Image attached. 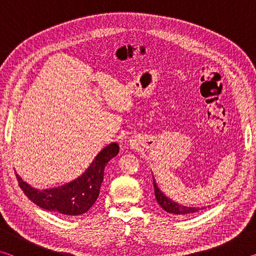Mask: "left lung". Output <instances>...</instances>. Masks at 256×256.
I'll use <instances>...</instances> for the list:
<instances>
[{
  "label": "left lung",
  "mask_w": 256,
  "mask_h": 256,
  "mask_svg": "<svg viewBox=\"0 0 256 256\" xmlns=\"http://www.w3.org/2000/svg\"><path fill=\"white\" fill-rule=\"evenodd\" d=\"M154 196H156V198H157L158 204L162 206L164 211H167L168 214L188 216V214H196V212L201 210L200 208H190V206H180L178 203L170 200V198H166V196H164L162 190L157 188V185L154 183Z\"/></svg>",
  "instance_id": "8db88e82"
}]
</instances>
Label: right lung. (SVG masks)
Here are the masks:
<instances>
[{
  "instance_id": "right-lung-1",
  "label": "right lung",
  "mask_w": 256,
  "mask_h": 256,
  "mask_svg": "<svg viewBox=\"0 0 256 256\" xmlns=\"http://www.w3.org/2000/svg\"><path fill=\"white\" fill-rule=\"evenodd\" d=\"M118 144H112L98 154L88 170L79 178L58 188L34 190L16 174L20 188L30 201L42 209L64 216H79L88 211L96 202L104 180L106 164L118 154Z\"/></svg>"
}]
</instances>
